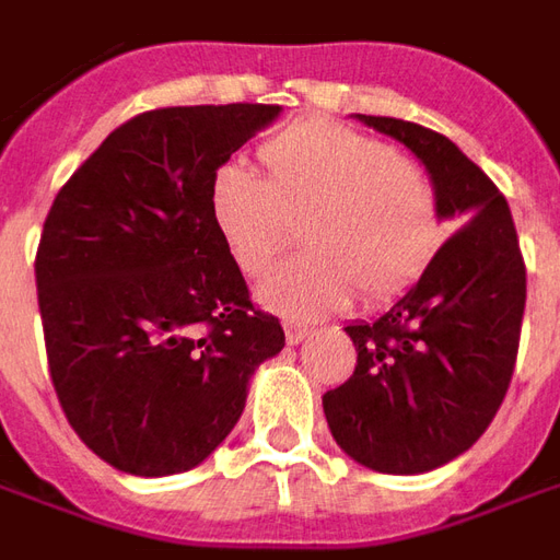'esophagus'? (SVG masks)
<instances>
[{
  "label": "esophagus",
  "instance_id": "1",
  "mask_svg": "<svg viewBox=\"0 0 560 560\" xmlns=\"http://www.w3.org/2000/svg\"><path fill=\"white\" fill-rule=\"evenodd\" d=\"M312 329L305 327V324H296V320H284V339H288V345H300V341L308 336Z\"/></svg>",
  "mask_w": 560,
  "mask_h": 560
}]
</instances>
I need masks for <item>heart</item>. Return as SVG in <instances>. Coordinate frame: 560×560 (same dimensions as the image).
I'll list each match as a JSON object with an SVG mask.
<instances>
[{
	"mask_svg": "<svg viewBox=\"0 0 560 560\" xmlns=\"http://www.w3.org/2000/svg\"><path fill=\"white\" fill-rule=\"evenodd\" d=\"M264 183L221 167L209 212L245 276L260 279L300 224L308 248L276 272L257 300L291 317L339 308L360 291L369 305L411 288L441 243V207L429 173L387 143L332 119H300L260 143Z\"/></svg>",
	"mask_w": 560,
	"mask_h": 560,
	"instance_id": "b5f03b06",
	"label": "heart"
}]
</instances>
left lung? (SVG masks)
I'll return each mask as SVG.
<instances>
[{"label": "left lung", "instance_id": "obj_1", "mask_svg": "<svg viewBox=\"0 0 560 560\" xmlns=\"http://www.w3.org/2000/svg\"><path fill=\"white\" fill-rule=\"evenodd\" d=\"M360 122L411 149L441 219L462 224L387 312L345 332L357 369L324 396L336 444L381 474H425L477 444L513 377L525 260L498 185L444 135L393 116Z\"/></svg>", "mask_w": 560, "mask_h": 560}]
</instances>
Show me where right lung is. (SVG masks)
I'll use <instances>...</instances> for the list:
<instances>
[{
    "label": "right lung",
    "mask_w": 560,
    "mask_h": 560,
    "mask_svg": "<svg viewBox=\"0 0 560 560\" xmlns=\"http://www.w3.org/2000/svg\"><path fill=\"white\" fill-rule=\"evenodd\" d=\"M279 104L159 107L68 179L35 255L50 377L71 429L135 477L191 470L284 348L209 212L212 176Z\"/></svg>",
    "instance_id": "1"
}]
</instances>
